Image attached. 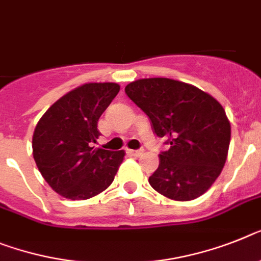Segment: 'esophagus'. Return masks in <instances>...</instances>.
<instances>
[{"instance_id": "34e87169", "label": "esophagus", "mask_w": 261, "mask_h": 261, "mask_svg": "<svg viewBox=\"0 0 261 261\" xmlns=\"http://www.w3.org/2000/svg\"><path fill=\"white\" fill-rule=\"evenodd\" d=\"M143 152V150H128V154L133 155V156H142Z\"/></svg>"}]
</instances>
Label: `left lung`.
I'll return each instance as SVG.
<instances>
[{
    "label": "left lung",
    "mask_w": 261,
    "mask_h": 261,
    "mask_svg": "<svg viewBox=\"0 0 261 261\" xmlns=\"http://www.w3.org/2000/svg\"><path fill=\"white\" fill-rule=\"evenodd\" d=\"M124 93L150 118L155 135L170 144L148 181L172 200H194L218 179L225 164L231 124L224 109L198 87L170 80L144 78Z\"/></svg>",
    "instance_id": "1"
}]
</instances>
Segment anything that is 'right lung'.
<instances>
[{
    "instance_id": "add662e5",
    "label": "right lung",
    "mask_w": 261,
    "mask_h": 261,
    "mask_svg": "<svg viewBox=\"0 0 261 261\" xmlns=\"http://www.w3.org/2000/svg\"><path fill=\"white\" fill-rule=\"evenodd\" d=\"M118 83H85L49 107L33 134V156L61 196L85 200L113 183L124 151L94 148L98 120L119 93Z\"/></svg>"
}]
</instances>
